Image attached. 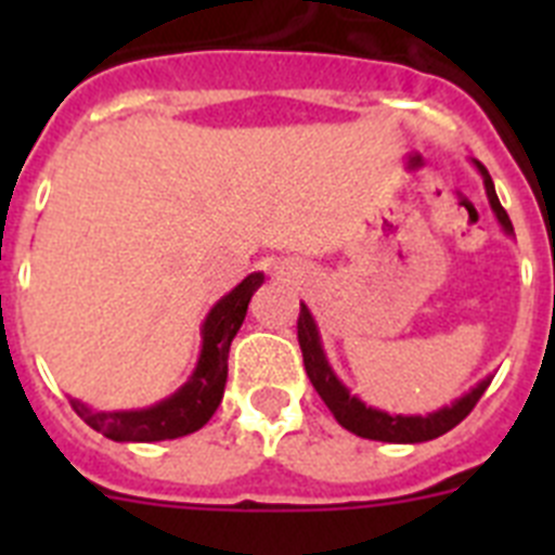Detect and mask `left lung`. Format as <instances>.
Masks as SVG:
<instances>
[{
  "instance_id": "obj_1",
  "label": "left lung",
  "mask_w": 555,
  "mask_h": 555,
  "mask_svg": "<svg viewBox=\"0 0 555 555\" xmlns=\"http://www.w3.org/2000/svg\"><path fill=\"white\" fill-rule=\"evenodd\" d=\"M475 169L480 171L483 178V189H487L489 208H492L494 219L503 228V233L514 235L512 219L500 205L498 194H494V183L489 178V171L475 160ZM297 338H300L302 350V364H306L308 377H311L313 389L320 391V397L325 400L327 409L333 411L336 423L341 428H347L350 434L361 436V439H375V442H391V444H416V442H430L436 436L448 434L455 425L475 409V403L480 400V395L487 391V386L492 384L494 375H487L483 380L473 386L469 391L453 400L450 405L430 411V414H389L384 409H375V405H366L358 395H350L338 375L333 372L331 361H327V352L322 347L320 325L313 320V313L308 311L306 302H300V320H297Z\"/></svg>"
}]
</instances>
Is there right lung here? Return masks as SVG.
I'll return each mask as SVG.
<instances>
[{
    "label": "right lung",
    "mask_w": 555,
    "mask_h": 555,
    "mask_svg": "<svg viewBox=\"0 0 555 555\" xmlns=\"http://www.w3.org/2000/svg\"><path fill=\"white\" fill-rule=\"evenodd\" d=\"M263 272L247 274L233 292L214 302L205 322L199 327L203 345L194 372L178 391L146 405V409H116L94 411L88 403L72 397L77 414L94 430L113 439V442H160V439H180L208 423L219 409L228 384V352L247 317V306L253 294L261 288Z\"/></svg>",
    "instance_id": "add662e5"
}]
</instances>
